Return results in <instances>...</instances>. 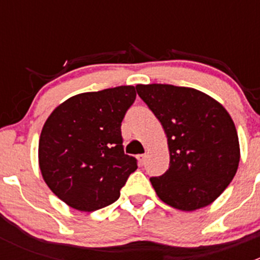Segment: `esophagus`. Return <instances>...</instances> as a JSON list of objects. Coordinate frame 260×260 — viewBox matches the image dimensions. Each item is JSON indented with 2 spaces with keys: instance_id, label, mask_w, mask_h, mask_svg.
<instances>
[{
  "instance_id": "34e87169",
  "label": "esophagus",
  "mask_w": 260,
  "mask_h": 260,
  "mask_svg": "<svg viewBox=\"0 0 260 260\" xmlns=\"http://www.w3.org/2000/svg\"><path fill=\"white\" fill-rule=\"evenodd\" d=\"M146 159H147L146 154H138V161L141 162V165H145Z\"/></svg>"
}]
</instances>
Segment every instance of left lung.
<instances>
[{
    "instance_id": "1",
    "label": "left lung",
    "mask_w": 260,
    "mask_h": 260,
    "mask_svg": "<svg viewBox=\"0 0 260 260\" xmlns=\"http://www.w3.org/2000/svg\"><path fill=\"white\" fill-rule=\"evenodd\" d=\"M138 95L167 136L170 167L151 177L164 203L192 211L210 205L237 174V128L226 109L208 94L170 84H138Z\"/></svg>"
}]
</instances>
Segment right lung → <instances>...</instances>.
I'll return each mask as SVG.
<instances>
[{
    "mask_svg": "<svg viewBox=\"0 0 260 260\" xmlns=\"http://www.w3.org/2000/svg\"><path fill=\"white\" fill-rule=\"evenodd\" d=\"M136 101L135 86L72 96L46 119L39 141V165L50 190L80 211H95L118 200L137 170L124 154L120 125Z\"/></svg>",
    "mask_w": 260,
    "mask_h": 260,
    "instance_id": "right-lung-1",
    "label": "right lung"
}]
</instances>
